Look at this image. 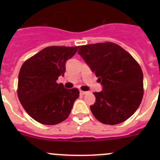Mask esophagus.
Segmentation results:
<instances>
[{"mask_svg":"<svg viewBox=\"0 0 160 160\" xmlns=\"http://www.w3.org/2000/svg\"><path fill=\"white\" fill-rule=\"evenodd\" d=\"M80 94L84 95V94H86V93H88V92H86V91H83V90H80Z\"/></svg>","mask_w":160,"mask_h":160,"instance_id":"34e87169","label":"esophagus"}]
</instances>
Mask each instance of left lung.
<instances>
[{"label":"left lung","mask_w":160,"mask_h":160,"mask_svg":"<svg viewBox=\"0 0 160 160\" xmlns=\"http://www.w3.org/2000/svg\"><path fill=\"white\" fill-rule=\"evenodd\" d=\"M78 53L102 85L94 92L92 114L106 125L125 122L135 112L143 97L141 67L123 48L113 42L81 46Z\"/></svg>","instance_id":"1"}]
</instances>
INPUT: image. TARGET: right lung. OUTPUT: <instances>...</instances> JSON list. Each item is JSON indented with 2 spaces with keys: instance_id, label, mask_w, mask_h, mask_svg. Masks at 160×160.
<instances>
[{
  "instance_id": "add662e5",
  "label": "right lung",
  "mask_w": 160,
  "mask_h": 160,
  "mask_svg": "<svg viewBox=\"0 0 160 160\" xmlns=\"http://www.w3.org/2000/svg\"><path fill=\"white\" fill-rule=\"evenodd\" d=\"M79 46H49L25 61L18 74V96L25 111L43 125H56L70 115L79 98L77 88L67 89L57 83L63 77L66 62Z\"/></svg>"
}]
</instances>
